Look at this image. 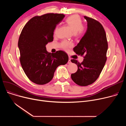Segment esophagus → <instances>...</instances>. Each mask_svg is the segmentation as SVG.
Instances as JSON below:
<instances>
[{
    "mask_svg": "<svg viewBox=\"0 0 126 126\" xmlns=\"http://www.w3.org/2000/svg\"><path fill=\"white\" fill-rule=\"evenodd\" d=\"M68 64H71V59L69 58V59H68Z\"/></svg>",
    "mask_w": 126,
    "mask_h": 126,
    "instance_id": "34e87169",
    "label": "esophagus"
}]
</instances>
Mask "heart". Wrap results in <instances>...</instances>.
Instances as JSON below:
<instances>
[{
  "mask_svg": "<svg viewBox=\"0 0 126 126\" xmlns=\"http://www.w3.org/2000/svg\"><path fill=\"white\" fill-rule=\"evenodd\" d=\"M66 22L69 25L70 28L74 33L78 35H81L84 32L85 28L82 25V22L81 18L78 15H72L68 17ZM72 44L71 42L64 41L61 43L62 47L64 49H67L71 47Z\"/></svg>",
  "mask_w": 126,
  "mask_h": 126,
  "instance_id": "1",
  "label": "heart"
}]
</instances>
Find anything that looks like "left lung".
Returning a JSON list of instances; mask_svg holds the SVG:
<instances>
[{
  "label": "left lung",
  "mask_w": 126,
  "mask_h": 126,
  "mask_svg": "<svg viewBox=\"0 0 126 126\" xmlns=\"http://www.w3.org/2000/svg\"><path fill=\"white\" fill-rule=\"evenodd\" d=\"M87 29L74 51L79 55H85L83 61L71 60L78 66V70L71 75V79L79 86H86L94 83L98 78L107 60L108 42L102 25L91 18L84 16Z\"/></svg>",
  "instance_id": "8db88e82"
}]
</instances>
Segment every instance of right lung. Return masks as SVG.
I'll list each match as a JSON object with an SVG mask.
<instances>
[{"instance_id":"obj_1","label":"right lung","mask_w":126,"mask_h":126,"mask_svg":"<svg viewBox=\"0 0 126 126\" xmlns=\"http://www.w3.org/2000/svg\"><path fill=\"white\" fill-rule=\"evenodd\" d=\"M64 17V14L54 13L35 16L21 31L18 43L20 61L25 75L33 83H48L59 66L65 65L68 61V56L64 51L51 54L46 48V45L53 41L57 24Z\"/></svg>"}]
</instances>
